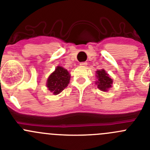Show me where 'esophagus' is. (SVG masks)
Wrapping results in <instances>:
<instances>
[{
  "instance_id": "1",
  "label": "esophagus",
  "mask_w": 150,
  "mask_h": 150,
  "mask_svg": "<svg viewBox=\"0 0 150 150\" xmlns=\"http://www.w3.org/2000/svg\"><path fill=\"white\" fill-rule=\"evenodd\" d=\"M79 65H80L81 66H86V65H88V63H87L86 62H80Z\"/></svg>"
}]
</instances>
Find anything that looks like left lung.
<instances>
[{"instance_id": "left-lung-1", "label": "left lung", "mask_w": 150, "mask_h": 150, "mask_svg": "<svg viewBox=\"0 0 150 150\" xmlns=\"http://www.w3.org/2000/svg\"><path fill=\"white\" fill-rule=\"evenodd\" d=\"M96 78L97 81L96 84L97 85L98 88L102 91H108V89L112 87V79L109 76V74L106 73L104 69L98 70L96 71Z\"/></svg>"}]
</instances>
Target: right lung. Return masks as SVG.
Listing matches in <instances>:
<instances>
[{
	"label": "right lung",
	"mask_w": 150,
	"mask_h": 150,
	"mask_svg": "<svg viewBox=\"0 0 150 150\" xmlns=\"http://www.w3.org/2000/svg\"><path fill=\"white\" fill-rule=\"evenodd\" d=\"M71 75L66 69L57 66L55 71L48 76L46 86L51 93L57 95L62 92L69 84Z\"/></svg>",
	"instance_id": "right-lung-1"
}]
</instances>
